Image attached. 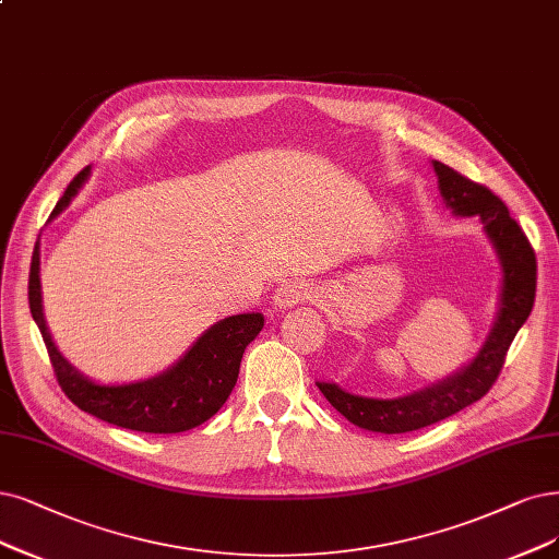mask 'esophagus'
Segmentation results:
<instances>
[{
    "instance_id": "34e87169",
    "label": "esophagus",
    "mask_w": 559,
    "mask_h": 559,
    "mask_svg": "<svg viewBox=\"0 0 559 559\" xmlns=\"http://www.w3.org/2000/svg\"><path fill=\"white\" fill-rule=\"evenodd\" d=\"M313 297V287L304 281H290L283 283L276 290V306L278 308H293L297 304H304Z\"/></svg>"
}]
</instances>
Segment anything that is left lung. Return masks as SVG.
<instances>
[{"label": "left lung", "instance_id": "left-lung-1", "mask_svg": "<svg viewBox=\"0 0 559 559\" xmlns=\"http://www.w3.org/2000/svg\"><path fill=\"white\" fill-rule=\"evenodd\" d=\"M440 179V191L456 216H479L486 235L498 248L502 262V297L500 313L495 320L488 341L467 368L440 384L403 399H366L347 394L341 386L318 382L324 399L341 415L359 428L373 432H409L438 424L463 407L484 399L498 380L504 366L509 345L530 318L536 295V255L530 239L507 210V204L486 186L472 181L449 165L432 160Z\"/></svg>", "mask_w": 559, "mask_h": 559}]
</instances>
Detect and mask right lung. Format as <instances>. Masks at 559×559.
I'll use <instances>...</instances> for the list:
<instances>
[{"instance_id": "1", "label": "right lung", "mask_w": 559, "mask_h": 559, "mask_svg": "<svg viewBox=\"0 0 559 559\" xmlns=\"http://www.w3.org/2000/svg\"><path fill=\"white\" fill-rule=\"evenodd\" d=\"M87 177L90 168L73 177L64 195L55 204L50 218L64 210ZM29 311L48 347L55 378L69 401L96 419L140 432H183L212 419L233 394L246 345L260 334L264 324L260 313L225 318L202 334L183 359L163 376L135 384L108 386L80 376L57 353L44 320V306H40L38 246L34 248L29 266Z\"/></svg>"}]
</instances>
